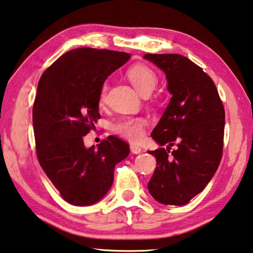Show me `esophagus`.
I'll return each mask as SVG.
<instances>
[{
	"mask_svg": "<svg viewBox=\"0 0 253 253\" xmlns=\"http://www.w3.org/2000/svg\"><path fill=\"white\" fill-rule=\"evenodd\" d=\"M130 151L133 153V155H138V153L141 152V148L136 145H130Z\"/></svg>",
	"mask_w": 253,
	"mask_h": 253,
	"instance_id": "esophagus-1",
	"label": "esophagus"
}]
</instances>
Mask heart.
<instances>
[{
	"mask_svg": "<svg viewBox=\"0 0 253 253\" xmlns=\"http://www.w3.org/2000/svg\"><path fill=\"white\" fill-rule=\"evenodd\" d=\"M126 77L133 87L141 95H149L158 84V76L150 67L146 64L138 63L130 67L126 71ZM108 91L107 83H103L100 90V103L103 104L106 100ZM147 121L142 117H125L114 124L113 130L117 135L128 139L131 142H140L145 137Z\"/></svg>",
	"mask_w": 253,
	"mask_h": 253,
	"instance_id": "1",
	"label": "heart"
}]
</instances>
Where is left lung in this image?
<instances>
[{
    "label": "left lung",
    "mask_w": 253,
    "mask_h": 253,
    "mask_svg": "<svg viewBox=\"0 0 253 253\" xmlns=\"http://www.w3.org/2000/svg\"><path fill=\"white\" fill-rule=\"evenodd\" d=\"M165 71L171 101L151 137L167 149L149 151L157 167L148 183L153 199L184 205L205 189L218 169L224 148L225 110L214 81L177 53H146ZM176 145L170 151V147Z\"/></svg>",
    "instance_id": "obj_1"
}]
</instances>
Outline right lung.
Masks as SVG:
<instances>
[{
    "label": "right lung",
    "mask_w": 253,
    "mask_h": 253,
    "mask_svg": "<svg viewBox=\"0 0 253 253\" xmlns=\"http://www.w3.org/2000/svg\"><path fill=\"white\" fill-rule=\"evenodd\" d=\"M122 51L77 48L63 53L39 80L33 126L39 165L76 206L92 205L111 189L114 168L129 155V145L115 136L97 149L84 147L83 136L100 120V90L106 78L129 60Z\"/></svg>",
    "instance_id": "1"
}]
</instances>
